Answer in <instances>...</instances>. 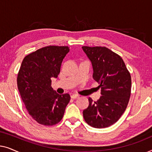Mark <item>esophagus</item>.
<instances>
[{
    "label": "esophagus",
    "instance_id": "esophagus-1",
    "mask_svg": "<svg viewBox=\"0 0 152 152\" xmlns=\"http://www.w3.org/2000/svg\"><path fill=\"white\" fill-rule=\"evenodd\" d=\"M79 97H80V95L77 94H73L71 95V98L72 99H77V98H79Z\"/></svg>",
    "mask_w": 152,
    "mask_h": 152
}]
</instances>
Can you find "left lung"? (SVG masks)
<instances>
[{"label":"left lung","instance_id":"left-lung-1","mask_svg":"<svg viewBox=\"0 0 152 152\" xmlns=\"http://www.w3.org/2000/svg\"><path fill=\"white\" fill-rule=\"evenodd\" d=\"M93 66V77L98 82L101 95L83 111L85 121L95 128H105L115 123L127 107L132 78L122 57L106 47L83 46Z\"/></svg>","mask_w":152,"mask_h":152}]
</instances>
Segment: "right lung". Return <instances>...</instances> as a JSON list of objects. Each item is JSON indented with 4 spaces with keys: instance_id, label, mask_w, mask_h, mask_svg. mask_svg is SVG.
I'll return each mask as SVG.
<instances>
[{
    "instance_id": "1",
    "label": "right lung",
    "mask_w": 152,
    "mask_h": 152,
    "mask_svg": "<svg viewBox=\"0 0 152 152\" xmlns=\"http://www.w3.org/2000/svg\"><path fill=\"white\" fill-rule=\"evenodd\" d=\"M68 46L49 45L25 57L17 76V86L28 113L38 123L46 126L57 124L63 118L70 97L59 95L51 86L57 78Z\"/></svg>"
}]
</instances>
